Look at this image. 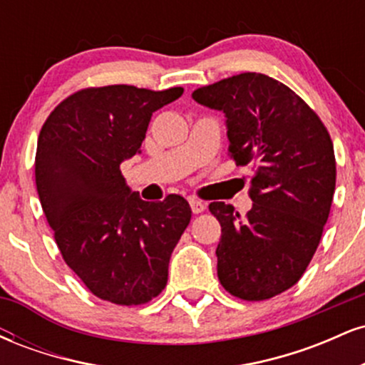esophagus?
Returning <instances> with one entry per match:
<instances>
[{"label": "esophagus", "mask_w": 365, "mask_h": 365, "mask_svg": "<svg viewBox=\"0 0 365 365\" xmlns=\"http://www.w3.org/2000/svg\"><path fill=\"white\" fill-rule=\"evenodd\" d=\"M188 202H190L192 212H194V215H199V212H202L204 209H206V202L200 199H195V197H190V199H188Z\"/></svg>", "instance_id": "1"}]
</instances>
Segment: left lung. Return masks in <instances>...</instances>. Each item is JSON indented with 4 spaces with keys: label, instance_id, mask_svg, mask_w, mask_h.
I'll return each instance as SVG.
<instances>
[{
    "label": "left lung",
    "instance_id": "obj_1",
    "mask_svg": "<svg viewBox=\"0 0 365 365\" xmlns=\"http://www.w3.org/2000/svg\"><path fill=\"white\" fill-rule=\"evenodd\" d=\"M199 104L226 115L228 156L252 166V209L211 202L221 225L217 278L237 299L261 302L302 278L328 221L336 161L328 128L290 87L247 72L197 89Z\"/></svg>",
    "mask_w": 365,
    "mask_h": 365
}]
</instances>
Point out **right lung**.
Here are the masks:
<instances>
[{"mask_svg":"<svg viewBox=\"0 0 365 365\" xmlns=\"http://www.w3.org/2000/svg\"><path fill=\"white\" fill-rule=\"evenodd\" d=\"M182 94V87H86L41 128L34 166L46 220L66 266L106 302L142 305L165 290L171 252L190 223L183 197L145 202L120 171L139 153L153 113Z\"/></svg>","mask_w":365,"mask_h":365,"instance_id":"right-lung-1","label":"right lung"}]
</instances>
